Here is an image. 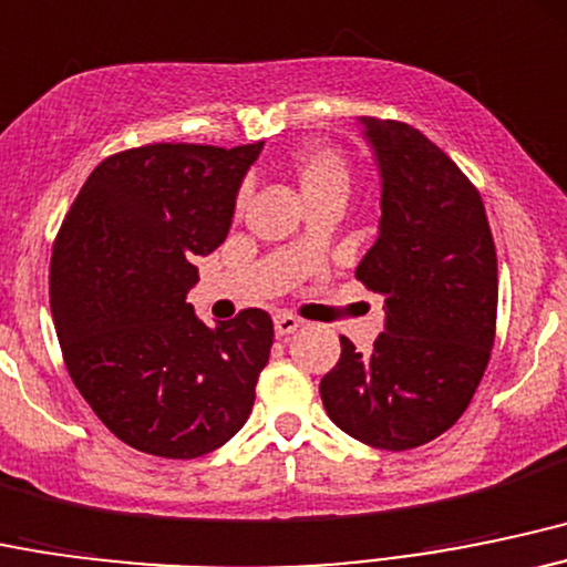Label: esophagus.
I'll return each mask as SVG.
<instances>
[{
  "instance_id": "esophagus-1",
  "label": "esophagus",
  "mask_w": 567,
  "mask_h": 567,
  "mask_svg": "<svg viewBox=\"0 0 567 567\" xmlns=\"http://www.w3.org/2000/svg\"><path fill=\"white\" fill-rule=\"evenodd\" d=\"M272 327H276L278 337H286V334H295L297 329L302 327V321H300V318L289 316V313H278L276 318H272Z\"/></svg>"
}]
</instances>
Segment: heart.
<instances>
[{
  "instance_id": "obj_1",
  "label": "heart",
  "mask_w": 567,
  "mask_h": 567,
  "mask_svg": "<svg viewBox=\"0 0 567 567\" xmlns=\"http://www.w3.org/2000/svg\"><path fill=\"white\" fill-rule=\"evenodd\" d=\"M291 171H295L297 184L305 203L318 198H342L346 200L351 189V168L348 161L332 146L310 144L291 155Z\"/></svg>"
}]
</instances>
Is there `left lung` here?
Instances as JSON below:
<instances>
[{
	"instance_id": "1",
	"label": "left lung",
	"mask_w": 567,
	"mask_h": 567,
	"mask_svg": "<svg viewBox=\"0 0 567 567\" xmlns=\"http://www.w3.org/2000/svg\"><path fill=\"white\" fill-rule=\"evenodd\" d=\"M380 171L378 240L355 278L385 300L372 353L340 337L321 402L337 429L378 450H412L455 425L495 340L498 259L480 193L434 142L361 117Z\"/></svg>"
}]
</instances>
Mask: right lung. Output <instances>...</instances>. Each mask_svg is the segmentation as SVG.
<instances>
[{
    "instance_id": "right-lung-1",
    "label": "right lung",
    "mask_w": 567,
    "mask_h": 567,
    "mask_svg": "<svg viewBox=\"0 0 567 567\" xmlns=\"http://www.w3.org/2000/svg\"><path fill=\"white\" fill-rule=\"evenodd\" d=\"M265 142L146 144L95 165L50 259V310L69 374L99 421L157 457H200L244 429L272 321L206 327L187 302L195 257L230 233Z\"/></svg>"
}]
</instances>
